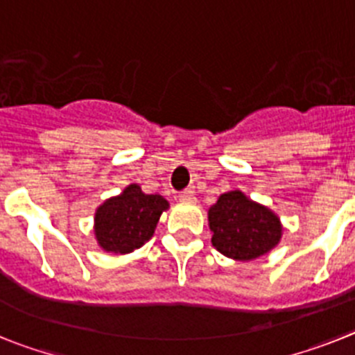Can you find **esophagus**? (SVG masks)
<instances>
[{
	"instance_id": "34e87169",
	"label": "esophagus",
	"mask_w": 355,
	"mask_h": 355,
	"mask_svg": "<svg viewBox=\"0 0 355 355\" xmlns=\"http://www.w3.org/2000/svg\"><path fill=\"white\" fill-rule=\"evenodd\" d=\"M178 200L184 203H189V202H195V191L193 189H184L178 193Z\"/></svg>"
}]
</instances>
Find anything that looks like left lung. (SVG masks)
<instances>
[{
    "mask_svg": "<svg viewBox=\"0 0 355 355\" xmlns=\"http://www.w3.org/2000/svg\"><path fill=\"white\" fill-rule=\"evenodd\" d=\"M212 246L236 261H252L279 245L282 225L279 216L241 191H229L209 209Z\"/></svg>",
    "mask_w": 355,
    "mask_h": 355,
    "instance_id": "8db88e82",
    "label": "left lung"
}]
</instances>
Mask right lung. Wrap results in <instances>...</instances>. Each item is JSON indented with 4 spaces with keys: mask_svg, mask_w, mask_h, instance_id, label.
I'll list each match as a JSON object with an SVG mask.
<instances>
[{
    "mask_svg": "<svg viewBox=\"0 0 355 355\" xmlns=\"http://www.w3.org/2000/svg\"><path fill=\"white\" fill-rule=\"evenodd\" d=\"M169 207L160 195H146L130 184L119 196L109 198L94 216V234L105 252L128 254L153 236L160 214Z\"/></svg>",
    "mask_w": 355,
    "mask_h": 355,
    "instance_id": "1",
    "label": "right lung"
}]
</instances>
